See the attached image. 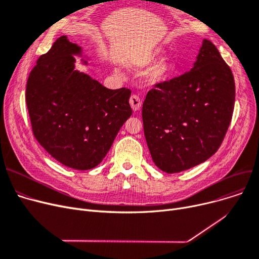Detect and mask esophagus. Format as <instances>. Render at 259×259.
<instances>
[{
  "mask_svg": "<svg viewBox=\"0 0 259 259\" xmlns=\"http://www.w3.org/2000/svg\"><path fill=\"white\" fill-rule=\"evenodd\" d=\"M130 105H131V107L133 109V111H139L140 110L141 106H142V101H141L139 95H137V94L131 95Z\"/></svg>",
  "mask_w": 259,
  "mask_h": 259,
  "instance_id": "34e87169",
  "label": "esophagus"
}]
</instances>
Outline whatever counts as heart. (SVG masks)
Segmentation results:
<instances>
[{
	"mask_svg": "<svg viewBox=\"0 0 259 259\" xmlns=\"http://www.w3.org/2000/svg\"><path fill=\"white\" fill-rule=\"evenodd\" d=\"M159 56L158 51H151L139 58L135 64L139 67H146L153 63ZM174 64L167 58L160 59L150 66L145 74V81L148 86H159L167 83L174 74Z\"/></svg>",
	"mask_w": 259,
	"mask_h": 259,
	"instance_id": "b5f03b06",
	"label": "heart"
}]
</instances>
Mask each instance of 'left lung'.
<instances>
[{
    "mask_svg": "<svg viewBox=\"0 0 259 259\" xmlns=\"http://www.w3.org/2000/svg\"><path fill=\"white\" fill-rule=\"evenodd\" d=\"M234 102L232 71L203 39L192 69L154 86L144 101V133L155 166L179 173L210 158L224 141Z\"/></svg>",
    "mask_w": 259,
    "mask_h": 259,
    "instance_id": "1",
    "label": "left lung"
}]
</instances>
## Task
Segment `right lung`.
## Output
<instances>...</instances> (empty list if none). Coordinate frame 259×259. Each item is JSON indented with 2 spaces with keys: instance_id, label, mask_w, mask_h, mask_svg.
Wrapping results in <instances>:
<instances>
[{
  "instance_id": "right-lung-1",
  "label": "right lung",
  "mask_w": 259,
  "mask_h": 259,
  "mask_svg": "<svg viewBox=\"0 0 259 259\" xmlns=\"http://www.w3.org/2000/svg\"><path fill=\"white\" fill-rule=\"evenodd\" d=\"M80 54L79 46L59 37L29 74L26 104L39 145L64 166L88 170L103 160L131 116V90L108 89L74 70L73 56Z\"/></svg>"
}]
</instances>
